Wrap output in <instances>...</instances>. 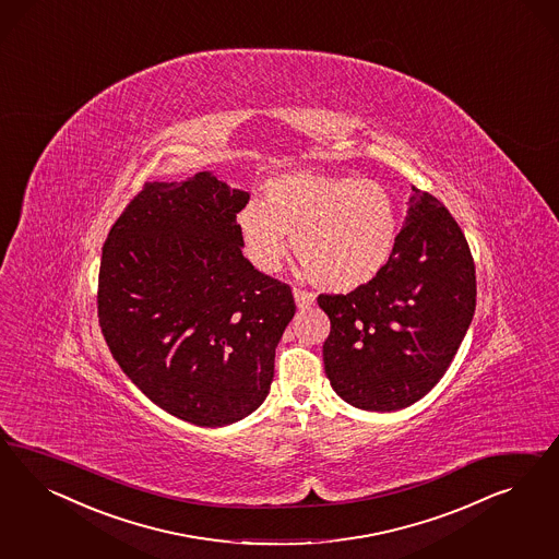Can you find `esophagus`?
I'll return each instance as SVG.
<instances>
[{
  "instance_id": "34e87169",
  "label": "esophagus",
  "mask_w": 559,
  "mask_h": 559,
  "mask_svg": "<svg viewBox=\"0 0 559 559\" xmlns=\"http://www.w3.org/2000/svg\"><path fill=\"white\" fill-rule=\"evenodd\" d=\"M293 297H295V304H297L299 309H309L311 305L316 304V295L309 293V290L295 288V290H293Z\"/></svg>"
}]
</instances>
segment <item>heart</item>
Segmentation results:
<instances>
[{
  "instance_id": "obj_1",
  "label": "heart",
  "mask_w": 559,
  "mask_h": 559,
  "mask_svg": "<svg viewBox=\"0 0 559 559\" xmlns=\"http://www.w3.org/2000/svg\"><path fill=\"white\" fill-rule=\"evenodd\" d=\"M266 203L248 201L237 229L255 269L276 272L290 248L307 276L330 290H355L390 264L400 211L390 190L353 176L290 171L264 187Z\"/></svg>"
}]
</instances>
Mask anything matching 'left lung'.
Wrapping results in <instances>:
<instances>
[{
    "label": "left lung",
    "mask_w": 559,
    "mask_h": 559,
    "mask_svg": "<svg viewBox=\"0 0 559 559\" xmlns=\"http://www.w3.org/2000/svg\"><path fill=\"white\" fill-rule=\"evenodd\" d=\"M390 264L348 295H320L330 318L325 374L360 409L393 412L432 390L474 320L475 264L457 221L412 187Z\"/></svg>",
    "instance_id": "1"
}]
</instances>
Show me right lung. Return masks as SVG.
<instances>
[{
  "label": "right lung",
  "instance_id": "1",
  "mask_svg": "<svg viewBox=\"0 0 559 559\" xmlns=\"http://www.w3.org/2000/svg\"><path fill=\"white\" fill-rule=\"evenodd\" d=\"M250 194L211 171L147 182L102 248L98 318L122 372L155 406L217 428L266 400L290 287L241 254Z\"/></svg>",
  "mask_w": 559,
  "mask_h": 559
}]
</instances>
